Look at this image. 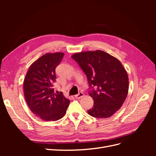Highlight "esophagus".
<instances>
[{
	"mask_svg": "<svg viewBox=\"0 0 156 156\" xmlns=\"http://www.w3.org/2000/svg\"><path fill=\"white\" fill-rule=\"evenodd\" d=\"M84 96V94L83 92H79L77 95L75 96V98L76 99H80L81 98H82Z\"/></svg>",
	"mask_w": 156,
	"mask_h": 156,
	"instance_id": "34e87169",
	"label": "esophagus"
}]
</instances>
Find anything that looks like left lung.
Here are the masks:
<instances>
[{
	"label": "left lung",
	"instance_id": "1",
	"mask_svg": "<svg viewBox=\"0 0 156 156\" xmlns=\"http://www.w3.org/2000/svg\"><path fill=\"white\" fill-rule=\"evenodd\" d=\"M72 57L93 88L88 92L94 100L88 115L100 119L112 116L124 103L129 89L128 75L120 60L100 50L77 53Z\"/></svg>",
	"mask_w": 156,
	"mask_h": 156
}]
</instances>
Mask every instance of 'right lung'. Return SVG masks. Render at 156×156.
<instances>
[{
    "mask_svg": "<svg viewBox=\"0 0 156 156\" xmlns=\"http://www.w3.org/2000/svg\"><path fill=\"white\" fill-rule=\"evenodd\" d=\"M63 53H47L33 62L27 73L23 84L26 101L32 112L45 121L58 120L65 115L69 100L63 93L56 94L55 68Z\"/></svg>",
    "mask_w": 156,
    "mask_h": 156,
    "instance_id": "add662e5",
    "label": "right lung"
}]
</instances>
